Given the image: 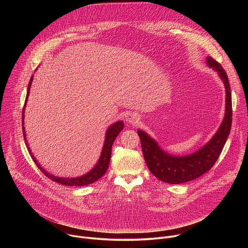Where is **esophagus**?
Masks as SVG:
<instances>
[{"instance_id":"obj_1","label":"esophagus","mask_w":248,"mask_h":248,"mask_svg":"<svg viewBox=\"0 0 248 248\" xmlns=\"http://www.w3.org/2000/svg\"><path fill=\"white\" fill-rule=\"evenodd\" d=\"M139 120H140V117H139V115L136 114V113H128V114L126 115V117H125V121H126L127 123H129V124H138Z\"/></svg>"}]
</instances>
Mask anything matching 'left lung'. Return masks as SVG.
<instances>
[{"mask_svg":"<svg viewBox=\"0 0 248 248\" xmlns=\"http://www.w3.org/2000/svg\"><path fill=\"white\" fill-rule=\"evenodd\" d=\"M207 64L215 69L226 88V113L215 135L201 149L186 156H172L161 149L156 141L143 130H137L141 148L150 171L160 181L178 185L193 181L213 167L218 160L232 127V92L227 73L213 58L207 57Z\"/></svg>","mask_w":248,"mask_h":248,"instance_id":"8db88e82","label":"left lung"}]
</instances>
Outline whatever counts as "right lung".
Wrapping results in <instances>:
<instances>
[{
    "mask_svg": "<svg viewBox=\"0 0 248 248\" xmlns=\"http://www.w3.org/2000/svg\"><path fill=\"white\" fill-rule=\"evenodd\" d=\"M32 80H33V76L31 77L30 80H29V83H28V88H27V94H26V98H25V103H24V106H23V110H22V131H23V137L25 139V142H26V146H27V149L29 151V154L32 158V160L35 162V164H36V166L40 169V170L46 175L48 176V178L58 184H61V185H63V186H87V185H90V184H93L95 183L96 181H98L100 178H102V176L106 173V171H107L108 170V167H109V163H110V159H111V155H112V146H113V143L115 139L117 138V136L119 135V133L123 130L124 126V124L122 122V121H119L115 124H113L108 129L107 131H106V136H105V142H104V146H103V149H102V153H101V156L99 158V161L97 162L96 166L89 171L87 172L86 174L84 175H81V176H78V178H59V176H55L51 173H49L46 170H44L40 164L37 162V160L35 159V157L32 155L31 153V150L28 146V143L26 141V134H25V128L23 126L24 124V110H25V105H26V102H27V99H28V96H29V91H30V86H31V83H32Z\"/></svg>",
    "mask_w": 248,
    "mask_h": 248,
    "instance_id": "add662e5",
    "label": "right lung"
}]
</instances>
